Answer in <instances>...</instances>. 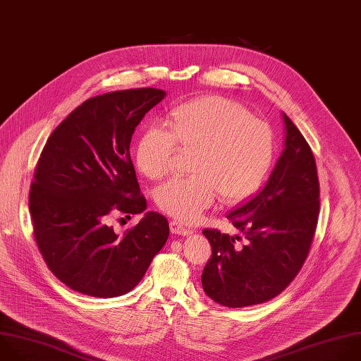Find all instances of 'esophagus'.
<instances>
[{
    "label": "esophagus",
    "mask_w": 361,
    "mask_h": 361,
    "mask_svg": "<svg viewBox=\"0 0 361 361\" xmlns=\"http://www.w3.org/2000/svg\"><path fill=\"white\" fill-rule=\"evenodd\" d=\"M170 231H171L173 233H177V235H190V233H192V229H191V228L183 225L181 222H178V221H176V219L170 221Z\"/></svg>",
    "instance_id": "1"
}]
</instances>
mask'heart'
Masks as SVG:
<instances>
[{"mask_svg": "<svg viewBox=\"0 0 361 361\" xmlns=\"http://www.w3.org/2000/svg\"><path fill=\"white\" fill-rule=\"evenodd\" d=\"M178 150L191 154L187 180H171L156 191L166 214L185 222L200 218L216 194L225 204H239L262 184L272 164L271 128L232 100L204 96L174 107L166 130L152 128L136 145V164L152 180L163 178Z\"/></svg>", "mask_w": 361, "mask_h": 361, "instance_id": "heart-1", "label": "heart"}]
</instances>
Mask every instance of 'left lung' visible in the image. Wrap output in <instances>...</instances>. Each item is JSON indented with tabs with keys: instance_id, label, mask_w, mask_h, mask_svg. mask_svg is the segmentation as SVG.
Returning <instances> with one entry per match:
<instances>
[{
	"instance_id": "obj_1",
	"label": "left lung",
	"mask_w": 361,
	"mask_h": 361,
	"mask_svg": "<svg viewBox=\"0 0 361 361\" xmlns=\"http://www.w3.org/2000/svg\"><path fill=\"white\" fill-rule=\"evenodd\" d=\"M283 150L264 188L232 209L229 218L247 245L216 229H204L212 255L201 283L205 295L226 307H245L278 296L300 271L317 225L319 180L313 153L282 113ZM238 239V236H236Z\"/></svg>"
}]
</instances>
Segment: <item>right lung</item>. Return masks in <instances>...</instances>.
<instances>
[{"label": "right lung", "instance_id": "obj_1", "mask_svg": "<svg viewBox=\"0 0 361 361\" xmlns=\"http://www.w3.org/2000/svg\"><path fill=\"white\" fill-rule=\"evenodd\" d=\"M166 92L117 90L78 106L49 136L30 191L37 245L52 274L71 289L94 298L130 292L170 233L166 216L147 211L118 233L111 212L147 208L130 160L132 136Z\"/></svg>", "mask_w": 361, "mask_h": 361}]
</instances>
